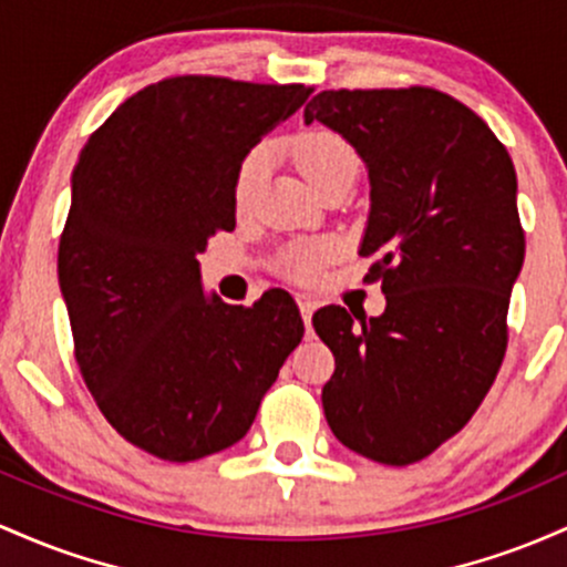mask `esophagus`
<instances>
[{"mask_svg":"<svg viewBox=\"0 0 567 567\" xmlns=\"http://www.w3.org/2000/svg\"><path fill=\"white\" fill-rule=\"evenodd\" d=\"M313 310H316V302L310 300V297H300V313H302V321H305V327H308V334H313V329H310V316H313Z\"/></svg>","mask_w":567,"mask_h":567,"instance_id":"obj_1","label":"esophagus"}]
</instances>
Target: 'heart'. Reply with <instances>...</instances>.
I'll return each mask as SVG.
<instances>
[{
    "mask_svg": "<svg viewBox=\"0 0 567 567\" xmlns=\"http://www.w3.org/2000/svg\"><path fill=\"white\" fill-rule=\"evenodd\" d=\"M291 157H295L297 168L308 179L318 193H327L334 184H348L351 187L355 174H359V152L340 133L329 128H313L305 131L300 136L291 138ZM267 171V152L262 146L251 150L238 165L233 184V200L238 212L251 208L257 200L259 187L265 182ZM334 244L332 240H305V244L289 246L281 254V270L295 281H316L321 276L323 265L334 259Z\"/></svg>",
    "mask_w": 567,
    "mask_h": 567,
    "instance_id": "heart-1",
    "label": "heart"
}]
</instances>
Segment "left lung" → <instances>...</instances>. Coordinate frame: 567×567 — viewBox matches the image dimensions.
<instances>
[{"mask_svg":"<svg viewBox=\"0 0 567 567\" xmlns=\"http://www.w3.org/2000/svg\"><path fill=\"white\" fill-rule=\"evenodd\" d=\"M313 120L367 163L359 254L385 295L378 318L340 305L313 316L334 353L323 415L353 453L410 466L472 421L504 361L525 259L517 171L485 120L434 87L321 91L305 106Z\"/></svg>","mask_w":567,"mask_h":567,"instance_id":"left-lung-1","label":"left lung"}]
</instances>
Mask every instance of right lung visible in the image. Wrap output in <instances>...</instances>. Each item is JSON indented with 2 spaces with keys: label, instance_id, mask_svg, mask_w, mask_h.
Returning <instances> with one entry per match:
<instances>
[{
  "label": "right lung",
  "instance_id": "obj_1",
  "mask_svg": "<svg viewBox=\"0 0 567 567\" xmlns=\"http://www.w3.org/2000/svg\"><path fill=\"white\" fill-rule=\"evenodd\" d=\"M313 87L182 74L142 87L82 146L59 281L74 359L120 436L171 463L246 436L305 327L289 291L203 295L198 254L235 230L238 165Z\"/></svg>",
  "mask_w": 567,
  "mask_h": 567
}]
</instances>
